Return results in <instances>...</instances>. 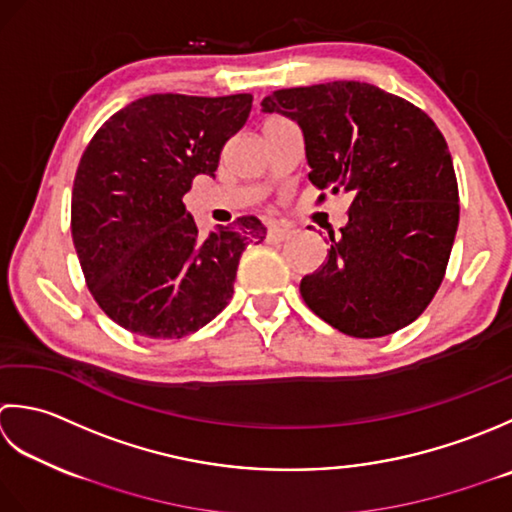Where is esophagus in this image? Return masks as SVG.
Masks as SVG:
<instances>
[{
  "label": "esophagus",
  "instance_id": "1",
  "mask_svg": "<svg viewBox=\"0 0 512 512\" xmlns=\"http://www.w3.org/2000/svg\"><path fill=\"white\" fill-rule=\"evenodd\" d=\"M291 236V232L289 229H283V227H276V225H271L269 229H267V238L269 241H285V238H289Z\"/></svg>",
  "mask_w": 512,
  "mask_h": 512
}]
</instances>
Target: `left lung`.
Listing matches in <instances>:
<instances>
[{
	"instance_id": "left-lung-1",
	"label": "left lung",
	"mask_w": 512,
	"mask_h": 512,
	"mask_svg": "<svg viewBox=\"0 0 512 512\" xmlns=\"http://www.w3.org/2000/svg\"><path fill=\"white\" fill-rule=\"evenodd\" d=\"M263 112L296 121L309 181L353 196L349 223L329 232L327 263L300 280L307 307L353 338H380L422 314L451 256L460 194L431 117L371 83L276 90Z\"/></svg>"
}]
</instances>
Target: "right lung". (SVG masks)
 I'll return each instance as SVG.
<instances>
[{
    "instance_id": "obj_1",
    "label": "right lung",
    "mask_w": 512,
    "mask_h": 512,
    "mask_svg": "<svg viewBox=\"0 0 512 512\" xmlns=\"http://www.w3.org/2000/svg\"><path fill=\"white\" fill-rule=\"evenodd\" d=\"M249 110L252 95H150L88 143L72 185V243L90 294L119 327L183 338L227 307L241 254L267 229L243 216L203 238L183 196L194 176H214Z\"/></svg>"
}]
</instances>
